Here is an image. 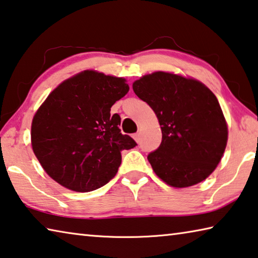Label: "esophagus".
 Segmentation results:
<instances>
[{
  "mask_svg": "<svg viewBox=\"0 0 258 258\" xmlns=\"http://www.w3.org/2000/svg\"><path fill=\"white\" fill-rule=\"evenodd\" d=\"M133 138H134V140H136L137 142H139V140H140V133L133 134Z\"/></svg>",
  "mask_w": 258,
  "mask_h": 258,
  "instance_id": "34e87169",
  "label": "esophagus"
}]
</instances>
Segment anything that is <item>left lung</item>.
<instances>
[{
    "mask_svg": "<svg viewBox=\"0 0 258 258\" xmlns=\"http://www.w3.org/2000/svg\"><path fill=\"white\" fill-rule=\"evenodd\" d=\"M133 91L161 125L162 144L148 155L157 177L174 188L206 180L219 164L228 138L215 94L194 78L164 71L141 77Z\"/></svg>",
    "mask_w": 258,
    "mask_h": 258,
    "instance_id": "1",
    "label": "left lung"
}]
</instances>
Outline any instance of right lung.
<instances>
[{
    "mask_svg": "<svg viewBox=\"0 0 258 258\" xmlns=\"http://www.w3.org/2000/svg\"><path fill=\"white\" fill-rule=\"evenodd\" d=\"M128 89L124 78L85 70L49 94L31 126L32 149L49 177L79 193L111 180L121 151L137 146L120 133L119 114H110Z\"/></svg>",
    "mask_w": 258,
    "mask_h": 258,
    "instance_id": "add662e5",
    "label": "right lung"
}]
</instances>
